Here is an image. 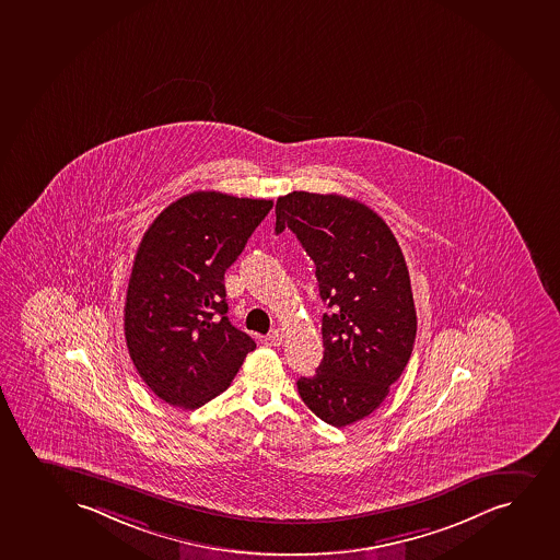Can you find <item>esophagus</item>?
Segmentation results:
<instances>
[{
	"mask_svg": "<svg viewBox=\"0 0 560 560\" xmlns=\"http://www.w3.org/2000/svg\"><path fill=\"white\" fill-rule=\"evenodd\" d=\"M262 342L266 347H281L283 345V336L279 331H271V334L264 337Z\"/></svg>",
	"mask_w": 560,
	"mask_h": 560,
	"instance_id": "34e87169",
	"label": "esophagus"
}]
</instances>
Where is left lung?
<instances>
[{"label": "left lung", "mask_w": 560, "mask_h": 560, "mask_svg": "<svg viewBox=\"0 0 560 560\" xmlns=\"http://www.w3.org/2000/svg\"><path fill=\"white\" fill-rule=\"evenodd\" d=\"M276 218L277 234L290 229L313 258L328 307L323 362L298 392L320 420L345 428L381 407L415 349L407 262L384 219L352 198L289 192Z\"/></svg>", "instance_id": "obj_1"}]
</instances>
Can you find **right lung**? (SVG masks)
<instances>
[{
	"instance_id": "1",
	"label": "right lung",
	"mask_w": 560,
	"mask_h": 560,
	"mask_svg": "<svg viewBox=\"0 0 560 560\" xmlns=\"http://www.w3.org/2000/svg\"><path fill=\"white\" fill-rule=\"evenodd\" d=\"M273 202L197 191L159 213L127 287L126 341L159 399L198 408L231 386L255 341L229 320L224 271Z\"/></svg>"
}]
</instances>
